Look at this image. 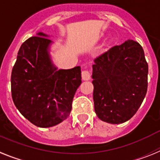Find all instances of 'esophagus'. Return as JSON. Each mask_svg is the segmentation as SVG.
<instances>
[{
    "instance_id": "1",
    "label": "esophagus",
    "mask_w": 160,
    "mask_h": 160,
    "mask_svg": "<svg viewBox=\"0 0 160 160\" xmlns=\"http://www.w3.org/2000/svg\"><path fill=\"white\" fill-rule=\"evenodd\" d=\"M81 76L84 80H88L91 78V74H90V72L88 69H85V70L82 71Z\"/></svg>"
}]
</instances>
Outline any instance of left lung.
<instances>
[{"label":"left lung","mask_w":160,"mask_h":160,"mask_svg":"<svg viewBox=\"0 0 160 160\" xmlns=\"http://www.w3.org/2000/svg\"><path fill=\"white\" fill-rule=\"evenodd\" d=\"M94 109L101 120L119 124L139 109L147 91L148 64L142 47L127 40L94 59Z\"/></svg>","instance_id":"obj_1"}]
</instances>
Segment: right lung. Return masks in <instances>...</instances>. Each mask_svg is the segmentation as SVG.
I'll use <instances>...</instances> for the list:
<instances>
[{"label":"right lung","instance_id":"right-lung-1","mask_svg":"<svg viewBox=\"0 0 160 160\" xmlns=\"http://www.w3.org/2000/svg\"><path fill=\"white\" fill-rule=\"evenodd\" d=\"M21 46L11 74V92L19 112L34 126L47 128L69 116L73 97L81 84L80 67L56 71L50 60L46 34Z\"/></svg>","mask_w":160,"mask_h":160}]
</instances>
